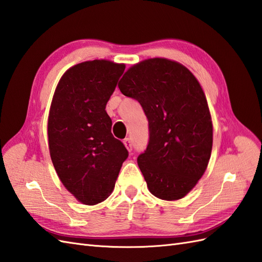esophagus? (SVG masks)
Segmentation results:
<instances>
[{
  "instance_id": "34e87169",
  "label": "esophagus",
  "mask_w": 262,
  "mask_h": 262,
  "mask_svg": "<svg viewBox=\"0 0 262 262\" xmlns=\"http://www.w3.org/2000/svg\"><path fill=\"white\" fill-rule=\"evenodd\" d=\"M123 142H124V144L126 146V149L129 150V151H132V140L130 138H125L123 140Z\"/></svg>"
}]
</instances>
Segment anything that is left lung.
<instances>
[{"label":"left lung","instance_id":"1","mask_svg":"<svg viewBox=\"0 0 262 262\" xmlns=\"http://www.w3.org/2000/svg\"><path fill=\"white\" fill-rule=\"evenodd\" d=\"M119 89L148 119L149 142L138 165L150 192L181 199L205 173L212 149L211 116L199 82L180 63L156 57L127 70Z\"/></svg>","mask_w":262,"mask_h":262}]
</instances>
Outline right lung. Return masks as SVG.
I'll return each mask as SVG.
<instances>
[{
    "label": "right lung",
    "instance_id": "1",
    "mask_svg": "<svg viewBox=\"0 0 262 262\" xmlns=\"http://www.w3.org/2000/svg\"><path fill=\"white\" fill-rule=\"evenodd\" d=\"M124 69L105 60L80 63L63 74L53 95L48 122L51 159L63 186L84 205L109 195L129 156L112 136L105 111Z\"/></svg>",
    "mask_w": 262,
    "mask_h": 262
}]
</instances>
